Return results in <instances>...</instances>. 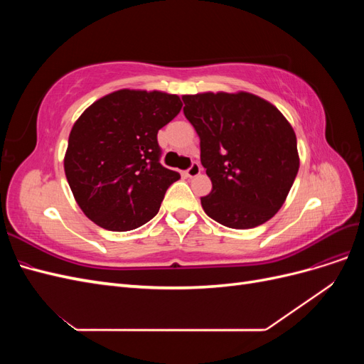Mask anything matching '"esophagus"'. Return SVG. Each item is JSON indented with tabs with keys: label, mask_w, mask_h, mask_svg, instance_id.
<instances>
[{
	"label": "esophagus",
	"mask_w": 364,
	"mask_h": 364,
	"mask_svg": "<svg viewBox=\"0 0 364 364\" xmlns=\"http://www.w3.org/2000/svg\"><path fill=\"white\" fill-rule=\"evenodd\" d=\"M200 165H199V162H193L191 164V167L185 171V176L186 178H196V176H199L200 174Z\"/></svg>",
	"instance_id": "34e87169"
}]
</instances>
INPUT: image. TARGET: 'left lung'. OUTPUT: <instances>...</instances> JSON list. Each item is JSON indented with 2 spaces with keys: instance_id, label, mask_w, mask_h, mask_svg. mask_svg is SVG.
I'll list each match as a JSON object with an SVG mask.
<instances>
[{
  "instance_id": "left-lung-1",
  "label": "left lung",
  "mask_w": 364,
  "mask_h": 364,
  "mask_svg": "<svg viewBox=\"0 0 364 364\" xmlns=\"http://www.w3.org/2000/svg\"><path fill=\"white\" fill-rule=\"evenodd\" d=\"M183 114L200 138L213 190L203 211L220 225L266 223L287 199L299 170L294 130L272 103L249 92L183 95Z\"/></svg>"
}]
</instances>
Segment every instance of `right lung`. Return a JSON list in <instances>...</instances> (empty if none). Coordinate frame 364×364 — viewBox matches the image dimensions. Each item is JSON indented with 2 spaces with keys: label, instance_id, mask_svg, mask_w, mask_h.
I'll list each match as a JSON object with an SVG mask.
<instances>
[{
  "label": "right lung",
  "instance_id": "add662e5",
  "mask_svg": "<svg viewBox=\"0 0 364 364\" xmlns=\"http://www.w3.org/2000/svg\"><path fill=\"white\" fill-rule=\"evenodd\" d=\"M178 95L119 90L75 121L63 167L77 205L95 225L124 232L159 211L181 178L161 165L158 130L181 112Z\"/></svg>",
  "mask_w": 364,
  "mask_h": 364
}]
</instances>
